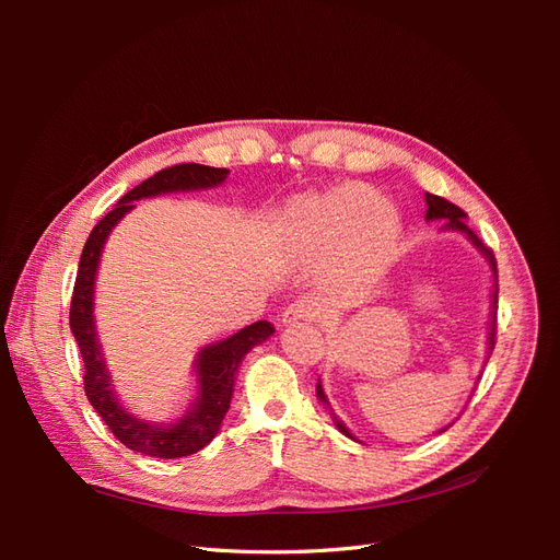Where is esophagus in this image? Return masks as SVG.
Listing matches in <instances>:
<instances>
[{
  "mask_svg": "<svg viewBox=\"0 0 560 560\" xmlns=\"http://www.w3.org/2000/svg\"><path fill=\"white\" fill-rule=\"evenodd\" d=\"M317 317V311L306 301H294L282 311V325H296V322H311Z\"/></svg>",
  "mask_w": 560,
  "mask_h": 560,
  "instance_id": "34e87169",
  "label": "esophagus"
}]
</instances>
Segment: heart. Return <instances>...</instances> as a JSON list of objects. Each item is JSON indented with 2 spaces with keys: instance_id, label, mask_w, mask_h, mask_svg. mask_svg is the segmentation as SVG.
I'll use <instances>...</instances> for the list:
<instances>
[{
  "instance_id": "1",
  "label": "heart",
  "mask_w": 560,
  "mask_h": 560,
  "mask_svg": "<svg viewBox=\"0 0 560 560\" xmlns=\"http://www.w3.org/2000/svg\"><path fill=\"white\" fill-rule=\"evenodd\" d=\"M282 235L303 254H338L336 276L352 290L387 264L399 235V217L371 189L346 186L292 206L282 217Z\"/></svg>"
}]
</instances>
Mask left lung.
Wrapping results in <instances>:
<instances>
[{
  "instance_id": "1",
  "label": "left lung",
  "mask_w": 560,
  "mask_h": 560,
  "mask_svg": "<svg viewBox=\"0 0 560 560\" xmlns=\"http://www.w3.org/2000/svg\"><path fill=\"white\" fill-rule=\"evenodd\" d=\"M425 202H428V214H425V219H444V226H446V229L465 233L467 238L474 243V247H479V249L483 252V257H486L488 264H490V270H493V280H495V284H493V311H490V331H488V354H490V352H493V348H495V334H498V264H495V254H493V249L486 247V245L481 243L479 235L474 233V231L465 224L467 214H465L460 208L453 206V202H448V200L442 198V196H434V194H425ZM315 393H317L319 401H325V404L329 406L327 395H325V389H322L319 381H317V389H315ZM331 418H334L338 430H341L346 436L354 439L341 420H338L334 413H331ZM448 428H451V425H448ZM448 428L439 430V432H446Z\"/></svg>"
}]
</instances>
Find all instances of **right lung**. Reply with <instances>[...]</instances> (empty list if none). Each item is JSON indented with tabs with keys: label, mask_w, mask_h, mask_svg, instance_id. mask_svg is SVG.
<instances>
[{
	"label": "right lung",
	"mask_w": 560,
	"mask_h": 560,
	"mask_svg": "<svg viewBox=\"0 0 560 560\" xmlns=\"http://www.w3.org/2000/svg\"><path fill=\"white\" fill-rule=\"evenodd\" d=\"M226 167H210L198 163H179L165 171L156 173L154 177L144 179L135 186L116 208L107 212L95 229L91 231L86 245L81 252V261L77 270V282L72 292V306H70V327L81 350L83 360V389L93 409L107 422L112 434L121 442L126 448L138 451L142 455L163 457V460H173V457H184L198 453L202 446H208L219 432V425L231 406L235 371H238L245 354L264 343L268 336H273V325L266 319L254 322V325L241 329L224 341H217L208 348H202L196 358V374H198V397L177 422L171 425H156V422H147L142 418H135L128 413L121 401L116 399L109 371L103 358V350L97 343L95 334V319H93V292H95V273L100 264V254H103L107 235L112 229L121 222V217L130 212L135 206L132 200L151 198L161 194L173 191H198V189H212V186L222 184L226 179Z\"/></svg>",
	"instance_id": "right-lung-1"
}]
</instances>
